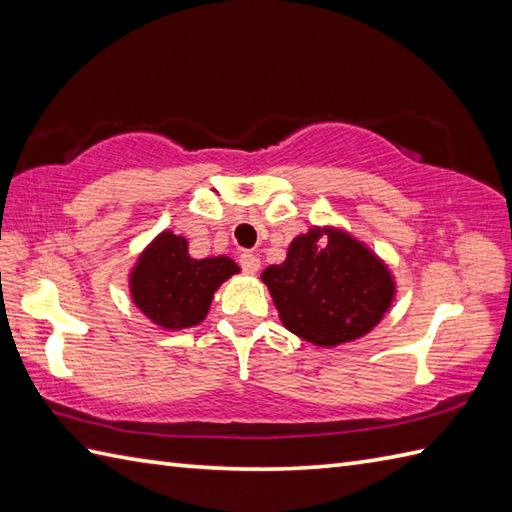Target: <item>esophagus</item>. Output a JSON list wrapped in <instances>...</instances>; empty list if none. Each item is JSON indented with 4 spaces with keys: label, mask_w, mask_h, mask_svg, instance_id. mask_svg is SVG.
I'll return each instance as SVG.
<instances>
[{
    "label": "esophagus",
    "mask_w": 512,
    "mask_h": 512,
    "mask_svg": "<svg viewBox=\"0 0 512 512\" xmlns=\"http://www.w3.org/2000/svg\"><path fill=\"white\" fill-rule=\"evenodd\" d=\"M239 266L244 268V273H250V275H255L257 270H259V257L257 255H253V253H242L239 255Z\"/></svg>",
    "instance_id": "34e87169"
}]
</instances>
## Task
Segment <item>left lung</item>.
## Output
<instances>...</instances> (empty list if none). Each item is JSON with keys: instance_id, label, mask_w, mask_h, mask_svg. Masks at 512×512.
<instances>
[{"instance_id": "obj_1", "label": "left lung", "mask_w": 512, "mask_h": 512, "mask_svg": "<svg viewBox=\"0 0 512 512\" xmlns=\"http://www.w3.org/2000/svg\"><path fill=\"white\" fill-rule=\"evenodd\" d=\"M262 281L281 323L319 347L361 339L396 295L383 259L350 233L321 226L292 239L286 262L268 266Z\"/></svg>"}]
</instances>
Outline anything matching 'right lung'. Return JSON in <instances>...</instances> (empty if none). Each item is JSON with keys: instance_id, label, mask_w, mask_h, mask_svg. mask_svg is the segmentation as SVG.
<instances>
[{"instance_id": "1", "label": "right lung", "mask_w": 512, "mask_h": 512, "mask_svg": "<svg viewBox=\"0 0 512 512\" xmlns=\"http://www.w3.org/2000/svg\"><path fill=\"white\" fill-rule=\"evenodd\" d=\"M235 273L239 266L231 257L193 259L187 239L162 231L132 268L129 292L151 323L184 330L204 321L215 290Z\"/></svg>"}]
</instances>
